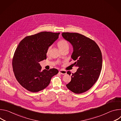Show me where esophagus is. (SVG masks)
<instances>
[{
  "label": "esophagus",
  "mask_w": 121,
  "mask_h": 121,
  "mask_svg": "<svg viewBox=\"0 0 121 121\" xmlns=\"http://www.w3.org/2000/svg\"><path fill=\"white\" fill-rule=\"evenodd\" d=\"M59 73L62 75H65V74H66V71L64 70H63V69H61L59 70Z\"/></svg>",
  "instance_id": "34e87169"
}]
</instances>
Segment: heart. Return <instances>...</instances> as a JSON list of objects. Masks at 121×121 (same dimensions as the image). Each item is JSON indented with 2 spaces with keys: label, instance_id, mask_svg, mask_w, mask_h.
<instances>
[{
  "label": "heart",
  "instance_id": "b5f03b06",
  "mask_svg": "<svg viewBox=\"0 0 121 121\" xmlns=\"http://www.w3.org/2000/svg\"><path fill=\"white\" fill-rule=\"evenodd\" d=\"M58 46L59 48L61 51L65 50V49H69V45L68 43L65 40H61L58 42L57 43ZM51 46H49L46 51V55H48L50 52V51L51 50Z\"/></svg>",
  "mask_w": 121,
  "mask_h": 121
}]
</instances>
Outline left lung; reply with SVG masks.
<instances>
[{"label": "left lung", "mask_w": 121, "mask_h": 121, "mask_svg": "<svg viewBox=\"0 0 121 121\" xmlns=\"http://www.w3.org/2000/svg\"><path fill=\"white\" fill-rule=\"evenodd\" d=\"M62 35L73 46L71 57L78 67L66 87L76 94L85 92L92 87L99 76L102 64L101 51L93 40L81 34L63 32ZM67 73L71 74L69 71Z\"/></svg>", "instance_id": "obj_1"}]
</instances>
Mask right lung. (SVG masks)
<instances>
[{
  "instance_id": "right-lung-1",
  "label": "right lung",
  "mask_w": 121,
  "mask_h": 121,
  "mask_svg": "<svg viewBox=\"0 0 121 121\" xmlns=\"http://www.w3.org/2000/svg\"><path fill=\"white\" fill-rule=\"evenodd\" d=\"M60 33L43 31L24 38L17 47L12 60L17 81L27 90L36 92L46 88L51 78L58 73L56 68L41 71L39 62L46 59L48 48Z\"/></svg>"
}]
</instances>
